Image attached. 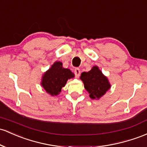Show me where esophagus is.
Segmentation results:
<instances>
[{"mask_svg":"<svg viewBox=\"0 0 147 147\" xmlns=\"http://www.w3.org/2000/svg\"><path fill=\"white\" fill-rule=\"evenodd\" d=\"M74 72H75V77H79L80 75V70L79 68H75V70H74Z\"/></svg>","mask_w":147,"mask_h":147,"instance_id":"34e87169","label":"esophagus"}]
</instances>
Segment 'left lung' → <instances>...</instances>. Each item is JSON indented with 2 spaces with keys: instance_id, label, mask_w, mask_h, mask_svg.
Wrapping results in <instances>:
<instances>
[{
  "instance_id": "1",
  "label": "left lung",
  "mask_w": 147,
  "mask_h": 147,
  "mask_svg": "<svg viewBox=\"0 0 147 147\" xmlns=\"http://www.w3.org/2000/svg\"><path fill=\"white\" fill-rule=\"evenodd\" d=\"M80 80L91 99H99L111 87L107 77L103 75L98 66H93L88 72H82Z\"/></svg>"
}]
</instances>
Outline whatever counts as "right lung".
Listing matches in <instances>:
<instances>
[{
    "mask_svg": "<svg viewBox=\"0 0 147 147\" xmlns=\"http://www.w3.org/2000/svg\"><path fill=\"white\" fill-rule=\"evenodd\" d=\"M75 77L70 69L64 68L60 61H56L42 78L41 85L51 96H57L68 80Z\"/></svg>",
    "mask_w": 147,
    "mask_h": 147,
    "instance_id": "add662e5",
    "label": "right lung"
}]
</instances>
